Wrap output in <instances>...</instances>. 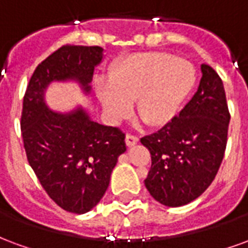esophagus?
<instances>
[{
  "instance_id": "obj_1",
  "label": "esophagus",
  "mask_w": 248,
  "mask_h": 248,
  "mask_svg": "<svg viewBox=\"0 0 248 248\" xmlns=\"http://www.w3.org/2000/svg\"><path fill=\"white\" fill-rule=\"evenodd\" d=\"M138 143V137H135L133 134H127L126 135V145L131 147V146H134Z\"/></svg>"
}]
</instances>
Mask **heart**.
Instances as JSON below:
<instances>
[{
  "label": "heart",
  "mask_w": 248,
  "mask_h": 248,
  "mask_svg": "<svg viewBox=\"0 0 248 248\" xmlns=\"http://www.w3.org/2000/svg\"><path fill=\"white\" fill-rule=\"evenodd\" d=\"M195 82L197 70L185 58L138 53L114 67L98 95L111 122L126 118L135 101L137 115L147 126L161 127L177 117Z\"/></svg>",
  "instance_id": "heart-1"
}]
</instances>
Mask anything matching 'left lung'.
I'll return each mask as SVG.
<instances>
[{
	"label": "left lung",
	"instance_id": "8db88e82",
	"mask_svg": "<svg viewBox=\"0 0 248 248\" xmlns=\"http://www.w3.org/2000/svg\"><path fill=\"white\" fill-rule=\"evenodd\" d=\"M197 93L171 122L140 138L151 154L145 186L156 202L179 207L202 195L222 163L230 111L223 82L211 66H201Z\"/></svg>",
	"mask_w": 248,
	"mask_h": 248
}]
</instances>
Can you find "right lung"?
<instances>
[{"label": "right lung", "mask_w": 248, "mask_h": 248, "mask_svg": "<svg viewBox=\"0 0 248 248\" xmlns=\"http://www.w3.org/2000/svg\"><path fill=\"white\" fill-rule=\"evenodd\" d=\"M102 58L99 46L63 45L35 67L22 103L28 162L47 195L69 213H87L102 199L118 156L126 151L124 133L94 122L82 108L53 111L46 106L45 90L53 81L74 79L90 93L94 67Z\"/></svg>", "instance_id": "obj_1"}]
</instances>
